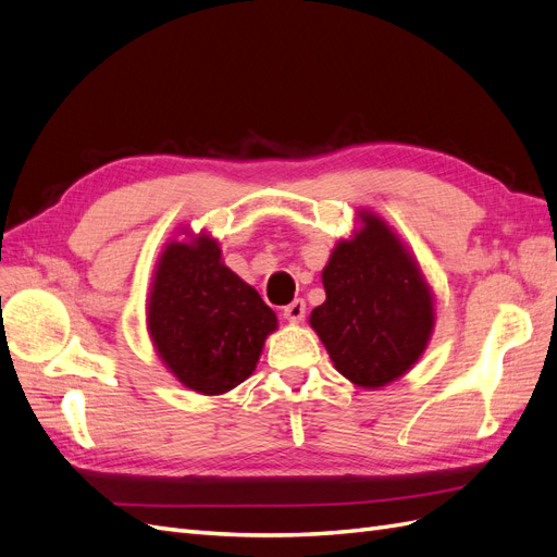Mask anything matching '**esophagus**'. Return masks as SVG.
Here are the masks:
<instances>
[{
  "instance_id": "esophagus-1",
  "label": "esophagus",
  "mask_w": 557,
  "mask_h": 557,
  "mask_svg": "<svg viewBox=\"0 0 557 557\" xmlns=\"http://www.w3.org/2000/svg\"><path fill=\"white\" fill-rule=\"evenodd\" d=\"M305 313H307L305 299H295L288 307H283V318L290 320V323H299V320L305 318Z\"/></svg>"
}]
</instances>
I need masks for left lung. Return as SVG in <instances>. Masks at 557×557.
I'll use <instances>...</instances> for the list:
<instances>
[{"label": "left lung", "instance_id": "left-lung-1", "mask_svg": "<svg viewBox=\"0 0 557 557\" xmlns=\"http://www.w3.org/2000/svg\"><path fill=\"white\" fill-rule=\"evenodd\" d=\"M334 246L325 301L309 323L336 372L367 391L397 381L423 356L434 330L432 290L411 252L376 213Z\"/></svg>", "mask_w": 557, "mask_h": 557}]
</instances>
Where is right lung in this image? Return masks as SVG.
Listing matches in <instances>:
<instances>
[{
    "label": "right lung",
    "instance_id": "1",
    "mask_svg": "<svg viewBox=\"0 0 557 557\" xmlns=\"http://www.w3.org/2000/svg\"><path fill=\"white\" fill-rule=\"evenodd\" d=\"M276 313L223 264L218 242H170L148 295V332L164 367L195 393L223 395L260 360Z\"/></svg>",
    "mask_w": 557,
    "mask_h": 557
}]
</instances>
